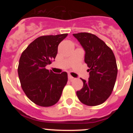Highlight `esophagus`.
Listing matches in <instances>:
<instances>
[{"label":"esophagus","mask_w":133,"mask_h":133,"mask_svg":"<svg viewBox=\"0 0 133 133\" xmlns=\"http://www.w3.org/2000/svg\"><path fill=\"white\" fill-rule=\"evenodd\" d=\"M68 78H69V80H70V81H71V80H72L74 78V77H72V76L70 75H68Z\"/></svg>","instance_id":"1"}]
</instances>
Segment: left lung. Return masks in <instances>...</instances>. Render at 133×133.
<instances>
[{"label": "left lung", "instance_id": "8db88e82", "mask_svg": "<svg viewBox=\"0 0 133 133\" xmlns=\"http://www.w3.org/2000/svg\"><path fill=\"white\" fill-rule=\"evenodd\" d=\"M85 50L84 62L89 72V81L82 79L83 87L77 91L80 101L87 106H97L112 93L117 76L115 55L104 41L88 32L73 34Z\"/></svg>", "mask_w": 133, "mask_h": 133}]
</instances>
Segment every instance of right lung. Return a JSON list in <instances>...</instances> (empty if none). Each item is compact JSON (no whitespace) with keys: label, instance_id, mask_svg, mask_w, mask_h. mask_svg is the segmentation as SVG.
Returning a JSON list of instances; mask_svg holds the SVG:
<instances>
[{"label":"right lung","instance_id":"right-lung-1","mask_svg":"<svg viewBox=\"0 0 133 133\" xmlns=\"http://www.w3.org/2000/svg\"><path fill=\"white\" fill-rule=\"evenodd\" d=\"M68 34L40 36L21 56L18 74L27 97L38 106H52L59 101L68 81L67 73L55 74L46 69L58 52V46Z\"/></svg>","mask_w":133,"mask_h":133}]
</instances>
